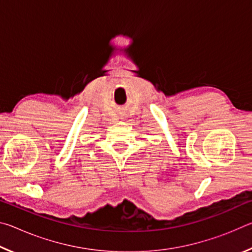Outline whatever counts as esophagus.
Wrapping results in <instances>:
<instances>
[{
    "instance_id": "obj_1",
    "label": "esophagus",
    "mask_w": 252,
    "mask_h": 252,
    "mask_svg": "<svg viewBox=\"0 0 252 252\" xmlns=\"http://www.w3.org/2000/svg\"><path fill=\"white\" fill-rule=\"evenodd\" d=\"M121 120L125 121V120H126V118H125V117H121Z\"/></svg>"
}]
</instances>
